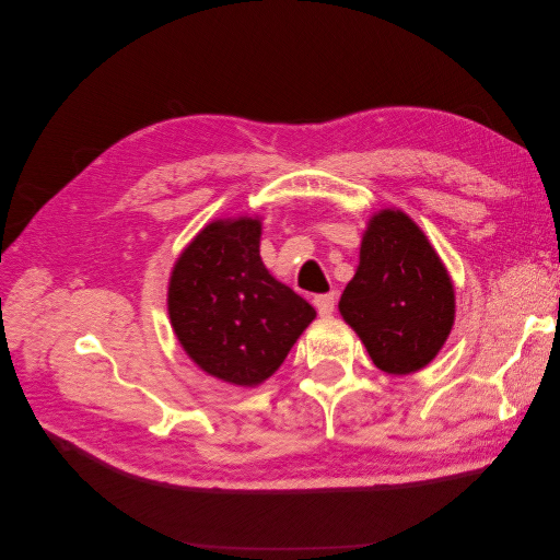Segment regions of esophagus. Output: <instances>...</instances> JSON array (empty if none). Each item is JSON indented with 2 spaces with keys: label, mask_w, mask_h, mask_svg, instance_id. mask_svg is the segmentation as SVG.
Returning <instances> with one entry per match:
<instances>
[{
  "label": "esophagus",
  "mask_w": 560,
  "mask_h": 560,
  "mask_svg": "<svg viewBox=\"0 0 560 560\" xmlns=\"http://www.w3.org/2000/svg\"><path fill=\"white\" fill-rule=\"evenodd\" d=\"M313 303H315V308H317L319 315H331L334 308H336V296H334V292H329V294H317V296L313 299Z\"/></svg>",
  "instance_id": "esophagus-1"
}]
</instances>
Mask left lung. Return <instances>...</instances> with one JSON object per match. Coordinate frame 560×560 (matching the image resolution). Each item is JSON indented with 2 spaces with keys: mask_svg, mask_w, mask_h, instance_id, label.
Returning a JSON list of instances; mask_svg holds the SVG:
<instances>
[{
  "mask_svg": "<svg viewBox=\"0 0 560 560\" xmlns=\"http://www.w3.org/2000/svg\"><path fill=\"white\" fill-rule=\"evenodd\" d=\"M385 374L428 366L453 329L455 292L428 235L401 210H381L362 235L360 266L338 301Z\"/></svg>",
  "mask_w": 560,
  "mask_h": 560,
  "instance_id": "8db88e82",
  "label": "left lung"
}]
</instances>
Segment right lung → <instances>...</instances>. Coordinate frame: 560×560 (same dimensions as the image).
I'll return each mask as SVG.
<instances>
[{
  "label": "right lung",
  "mask_w": 560,
  "mask_h": 560,
  "mask_svg": "<svg viewBox=\"0 0 560 560\" xmlns=\"http://www.w3.org/2000/svg\"><path fill=\"white\" fill-rule=\"evenodd\" d=\"M261 219H217L186 245L167 284V313L184 352L206 374L261 385L315 319L306 299L268 273Z\"/></svg>",
  "instance_id": "1"
}]
</instances>
